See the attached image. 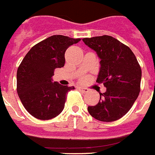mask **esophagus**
Returning <instances> with one entry per match:
<instances>
[{
  "instance_id": "34e87169",
  "label": "esophagus",
  "mask_w": 155,
  "mask_h": 155,
  "mask_svg": "<svg viewBox=\"0 0 155 155\" xmlns=\"http://www.w3.org/2000/svg\"><path fill=\"white\" fill-rule=\"evenodd\" d=\"M78 89L80 90H81V91H83L84 93H88L89 92V89H87V88L85 87H81V86H78Z\"/></svg>"
}]
</instances>
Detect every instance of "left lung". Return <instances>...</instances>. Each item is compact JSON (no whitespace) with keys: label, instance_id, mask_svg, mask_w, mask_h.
<instances>
[{"label":"left lung","instance_id":"1","mask_svg":"<svg viewBox=\"0 0 155 155\" xmlns=\"http://www.w3.org/2000/svg\"><path fill=\"white\" fill-rule=\"evenodd\" d=\"M101 59L97 82L106 88L96 106H88L90 114L101 122H114L128 112L140 92L142 70L130 48L111 36L83 38Z\"/></svg>","mask_w":155,"mask_h":155}]
</instances>
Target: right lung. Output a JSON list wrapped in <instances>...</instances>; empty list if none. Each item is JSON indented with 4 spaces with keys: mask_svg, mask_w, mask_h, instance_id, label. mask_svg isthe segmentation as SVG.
Listing matches in <instances>:
<instances>
[{
    "mask_svg": "<svg viewBox=\"0 0 155 155\" xmlns=\"http://www.w3.org/2000/svg\"><path fill=\"white\" fill-rule=\"evenodd\" d=\"M80 38L54 35L36 44L23 58L17 72V91L22 105L36 118L49 120L60 114L67 93L74 86L52 81L54 70L65 65L66 49Z\"/></svg>",
    "mask_w": 155,
    "mask_h": 155,
    "instance_id": "1",
    "label": "right lung"
}]
</instances>
